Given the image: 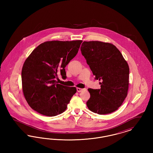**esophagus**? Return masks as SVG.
<instances>
[{
  "mask_svg": "<svg viewBox=\"0 0 153 153\" xmlns=\"http://www.w3.org/2000/svg\"><path fill=\"white\" fill-rule=\"evenodd\" d=\"M83 90H85V89H82V88H77V91L78 92H80L81 91H82Z\"/></svg>",
  "mask_w": 153,
  "mask_h": 153,
  "instance_id": "34e87169",
  "label": "esophagus"
}]
</instances>
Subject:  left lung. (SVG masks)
<instances>
[{
    "mask_svg": "<svg viewBox=\"0 0 153 153\" xmlns=\"http://www.w3.org/2000/svg\"><path fill=\"white\" fill-rule=\"evenodd\" d=\"M95 80H102L100 89H88L89 110L99 115L112 113L126 99L128 89L129 67L115 46L100 41H84L81 46Z\"/></svg>",
    "mask_w": 153,
    "mask_h": 153,
    "instance_id": "8db88e82",
    "label": "left lung"
}]
</instances>
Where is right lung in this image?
Masks as SVG:
<instances>
[{"mask_svg":"<svg viewBox=\"0 0 153 153\" xmlns=\"http://www.w3.org/2000/svg\"><path fill=\"white\" fill-rule=\"evenodd\" d=\"M82 42H45L26 59L22 70V90L32 109L48 117L65 111L76 88L57 84L56 79L59 74L66 78L65 68L77 54Z\"/></svg>","mask_w":153,"mask_h":153,"instance_id":"1","label":"right lung"}]
</instances>
